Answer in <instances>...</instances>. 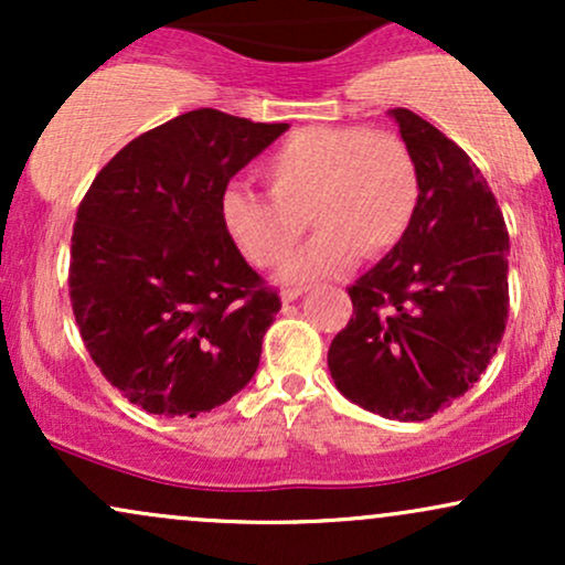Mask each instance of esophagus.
I'll return each mask as SVG.
<instances>
[{
	"label": "esophagus",
	"mask_w": 565,
	"mask_h": 565,
	"mask_svg": "<svg viewBox=\"0 0 565 565\" xmlns=\"http://www.w3.org/2000/svg\"><path fill=\"white\" fill-rule=\"evenodd\" d=\"M302 291H305L302 287H289V289H284V291H281V302H284V305H287V302H295L297 297L302 295Z\"/></svg>",
	"instance_id": "34e87169"
}]
</instances>
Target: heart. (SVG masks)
Returning a JSON list of instances; mask_svg holds the SVG:
<instances>
[{
	"label": "heart",
	"instance_id": "1",
	"mask_svg": "<svg viewBox=\"0 0 565 565\" xmlns=\"http://www.w3.org/2000/svg\"><path fill=\"white\" fill-rule=\"evenodd\" d=\"M260 174L270 199L228 188L220 220L255 268L287 260L308 220L319 236L287 268L297 281L337 274L359 252L385 255L419 206L417 161L391 129L302 127L268 153Z\"/></svg>",
	"mask_w": 565,
	"mask_h": 565
}]
</instances>
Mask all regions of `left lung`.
<instances>
[{
    "instance_id": "1",
    "label": "left lung",
    "mask_w": 565,
    "mask_h": 565,
    "mask_svg": "<svg viewBox=\"0 0 565 565\" xmlns=\"http://www.w3.org/2000/svg\"><path fill=\"white\" fill-rule=\"evenodd\" d=\"M391 114L417 161V215L348 287L353 316L327 361L353 404L423 423L468 393L494 359L510 310V238L468 153L408 108Z\"/></svg>"
}]
</instances>
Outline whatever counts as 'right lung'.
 Masks as SVG:
<instances>
[{
	"instance_id": "1",
	"label": "right lung",
	"mask_w": 565,
	"mask_h": 565,
	"mask_svg": "<svg viewBox=\"0 0 565 565\" xmlns=\"http://www.w3.org/2000/svg\"><path fill=\"white\" fill-rule=\"evenodd\" d=\"M284 129L188 111L127 142L84 193L71 308L103 377L148 414L196 417L255 377L281 300L233 246L220 199Z\"/></svg>"
}]
</instances>
